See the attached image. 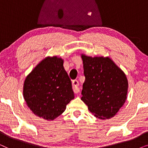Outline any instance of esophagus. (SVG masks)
<instances>
[{
    "label": "esophagus",
    "mask_w": 148,
    "mask_h": 148,
    "mask_svg": "<svg viewBox=\"0 0 148 148\" xmlns=\"http://www.w3.org/2000/svg\"><path fill=\"white\" fill-rule=\"evenodd\" d=\"M72 85H73V92L75 93V94H77V93L79 92V82L77 80L75 79L72 82Z\"/></svg>",
    "instance_id": "1"
}]
</instances>
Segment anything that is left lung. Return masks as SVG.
Here are the masks:
<instances>
[{"label":"left lung","mask_w":148,"mask_h":148,"mask_svg":"<svg viewBox=\"0 0 148 148\" xmlns=\"http://www.w3.org/2000/svg\"><path fill=\"white\" fill-rule=\"evenodd\" d=\"M84 73L82 100L100 119L112 118L127 99L128 82L121 69L109 58L82 54Z\"/></svg>","instance_id":"1"}]
</instances>
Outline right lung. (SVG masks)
Here are the masks:
<instances>
[{
  "label": "right lung",
  "instance_id": "obj_1",
  "mask_svg": "<svg viewBox=\"0 0 148 148\" xmlns=\"http://www.w3.org/2000/svg\"><path fill=\"white\" fill-rule=\"evenodd\" d=\"M23 97L36 116L54 120L74 98L72 84L61 58L47 57L26 77Z\"/></svg>",
  "mask_w": 148,
  "mask_h": 148
}]
</instances>
